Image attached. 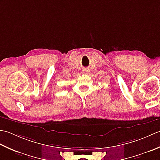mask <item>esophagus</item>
Instances as JSON below:
<instances>
[{"mask_svg": "<svg viewBox=\"0 0 160 160\" xmlns=\"http://www.w3.org/2000/svg\"><path fill=\"white\" fill-rule=\"evenodd\" d=\"M82 72L84 73H89V68H84V69H82Z\"/></svg>", "mask_w": 160, "mask_h": 160, "instance_id": "34e87169", "label": "esophagus"}]
</instances>
